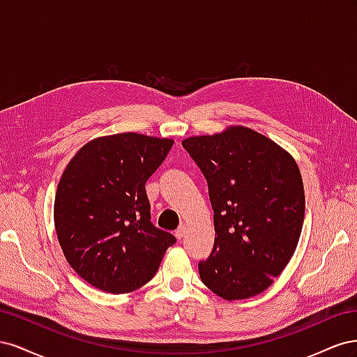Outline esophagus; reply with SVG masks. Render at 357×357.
Masks as SVG:
<instances>
[{
  "label": "esophagus",
  "mask_w": 357,
  "mask_h": 357,
  "mask_svg": "<svg viewBox=\"0 0 357 357\" xmlns=\"http://www.w3.org/2000/svg\"><path fill=\"white\" fill-rule=\"evenodd\" d=\"M185 234H186V225L185 223H180V226L177 228V231H176V236L180 240V238H183V236H185Z\"/></svg>",
  "instance_id": "obj_1"
}]
</instances>
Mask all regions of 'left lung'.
Listing matches in <instances>:
<instances>
[{"instance_id":"obj_1","label":"left lung","mask_w":357,"mask_h":357,"mask_svg":"<svg viewBox=\"0 0 357 357\" xmlns=\"http://www.w3.org/2000/svg\"><path fill=\"white\" fill-rule=\"evenodd\" d=\"M208 183L215 238L202 283L226 301L262 294L294 256L305 214L295 159L245 126L183 139Z\"/></svg>"}]
</instances>
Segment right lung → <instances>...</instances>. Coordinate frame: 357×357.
I'll list each match as a JSON object with an SVG mask.
<instances>
[{
  "label": "right lung",
  "instance_id": "right-lung-1",
  "mask_svg": "<svg viewBox=\"0 0 357 357\" xmlns=\"http://www.w3.org/2000/svg\"><path fill=\"white\" fill-rule=\"evenodd\" d=\"M171 138L123 132L93 138L63 169L53 219L67 262L84 282L128 294L153 278L176 236L150 222L146 181Z\"/></svg>",
  "mask_w": 357,
  "mask_h": 357
}]
</instances>
